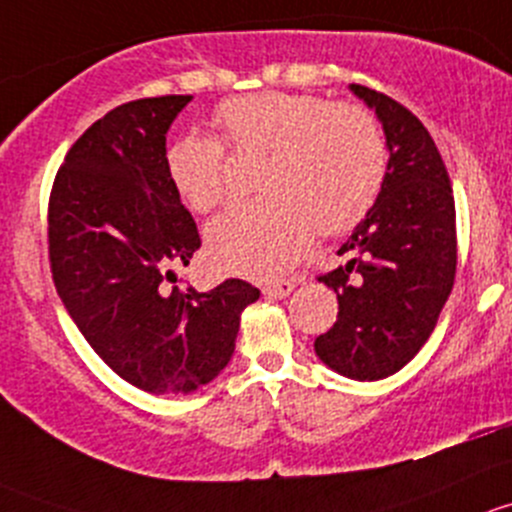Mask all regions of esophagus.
<instances>
[{
  "instance_id": "34e87169",
  "label": "esophagus",
  "mask_w": 512,
  "mask_h": 512,
  "mask_svg": "<svg viewBox=\"0 0 512 512\" xmlns=\"http://www.w3.org/2000/svg\"><path fill=\"white\" fill-rule=\"evenodd\" d=\"M293 288H295V281H276L263 286V293H266L268 298H286V295L293 293Z\"/></svg>"
}]
</instances>
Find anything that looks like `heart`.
Segmentation results:
<instances>
[{"label":"heart","mask_w":512,"mask_h":512,"mask_svg":"<svg viewBox=\"0 0 512 512\" xmlns=\"http://www.w3.org/2000/svg\"><path fill=\"white\" fill-rule=\"evenodd\" d=\"M221 142L236 152H268L258 170L263 197L229 209L207 226V254L226 273L273 278L291 268L313 229L335 236L370 212L384 175L387 145L377 118L352 103L300 93H251L214 113ZM187 133L167 147L170 184L204 214L229 199L224 147Z\"/></svg>","instance_id":"1"}]
</instances>
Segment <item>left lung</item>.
I'll return each mask as SVG.
<instances>
[{"label":"left lung","mask_w":512,"mask_h":512,"mask_svg":"<svg viewBox=\"0 0 512 512\" xmlns=\"http://www.w3.org/2000/svg\"><path fill=\"white\" fill-rule=\"evenodd\" d=\"M382 123L387 175L377 202L337 254L345 266L320 276L337 293V320L315 337V355L342 377L374 382L421 350L456 276V207L444 160L414 113L352 83Z\"/></svg>","instance_id":"1"}]
</instances>
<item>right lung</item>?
<instances>
[{"instance_id": "add662e5", "label": "right lung", "mask_w": 512, "mask_h": 512, "mask_svg": "<svg viewBox=\"0 0 512 512\" xmlns=\"http://www.w3.org/2000/svg\"><path fill=\"white\" fill-rule=\"evenodd\" d=\"M192 96L130 100L63 160L49 199L56 291L88 345L142 392L189 394L229 365L241 313L261 291L229 278L177 286L202 246L165 167L167 130Z\"/></svg>"}]
</instances>
